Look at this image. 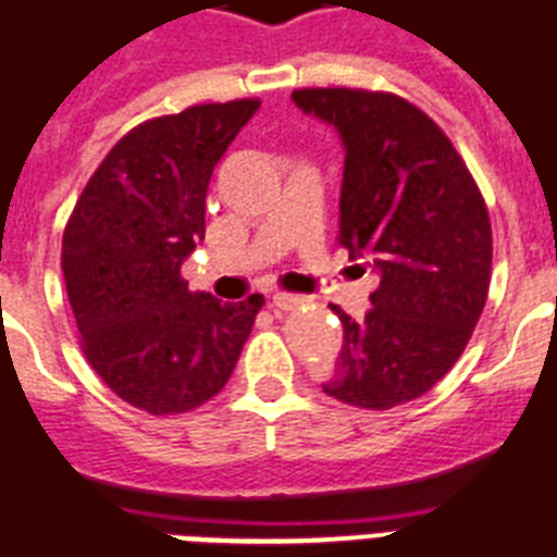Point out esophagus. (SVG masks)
<instances>
[{"mask_svg": "<svg viewBox=\"0 0 557 557\" xmlns=\"http://www.w3.org/2000/svg\"><path fill=\"white\" fill-rule=\"evenodd\" d=\"M301 304H307V298L304 296H293V293H273L275 310H298Z\"/></svg>", "mask_w": 557, "mask_h": 557, "instance_id": "34e87169", "label": "esophagus"}]
</instances>
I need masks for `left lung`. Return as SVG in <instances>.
Listing matches in <instances>:
<instances>
[{"mask_svg":"<svg viewBox=\"0 0 557 557\" xmlns=\"http://www.w3.org/2000/svg\"><path fill=\"white\" fill-rule=\"evenodd\" d=\"M293 101L344 140L337 245L380 275L363 321L332 304L344 346L324 392L386 411L436 386L473 335L491 287L487 206L448 135L400 95L312 87Z\"/></svg>","mask_w":557,"mask_h":557,"instance_id":"obj_1","label":"left lung"}]
</instances>
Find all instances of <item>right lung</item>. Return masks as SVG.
Here are the masks:
<instances>
[{"mask_svg":"<svg viewBox=\"0 0 557 557\" xmlns=\"http://www.w3.org/2000/svg\"><path fill=\"white\" fill-rule=\"evenodd\" d=\"M259 98L151 117L112 146L81 191L61 242L66 298L98 377L154 417L220 394L264 298L191 293L180 268L206 239L213 165Z\"/></svg>","mask_w":557,"mask_h":557,"instance_id":"right-lung-1","label":"right lung"}]
</instances>
